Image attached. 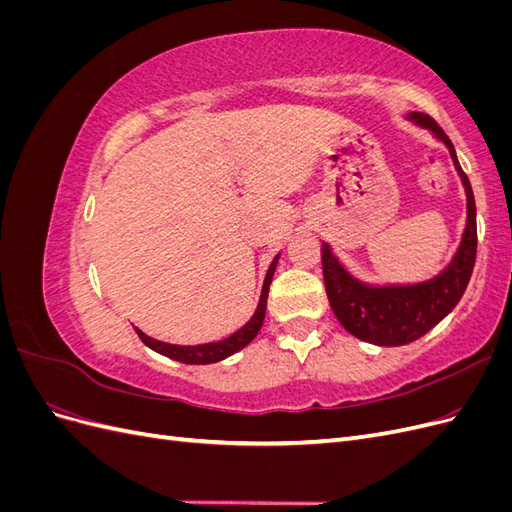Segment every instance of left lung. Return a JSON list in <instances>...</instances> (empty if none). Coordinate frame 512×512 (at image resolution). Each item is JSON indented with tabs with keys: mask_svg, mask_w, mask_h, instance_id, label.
Here are the masks:
<instances>
[{
	"mask_svg": "<svg viewBox=\"0 0 512 512\" xmlns=\"http://www.w3.org/2000/svg\"><path fill=\"white\" fill-rule=\"evenodd\" d=\"M408 121L427 130L451 153L453 166L466 190V228L448 265L421 282L371 284L352 273L322 241V273L333 314L342 327L374 346H404L423 337L453 312L468 288L476 260V205L470 179L461 170L455 147L444 130L425 113H408Z\"/></svg>",
	"mask_w": 512,
	"mask_h": 512,
	"instance_id": "obj_1",
	"label": "left lung"
}]
</instances>
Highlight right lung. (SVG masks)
<instances>
[{
    "label": "right lung",
    "instance_id": "1",
    "mask_svg": "<svg viewBox=\"0 0 512 512\" xmlns=\"http://www.w3.org/2000/svg\"><path fill=\"white\" fill-rule=\"evenodd\" d=\"M282 254H277L271 265L267 269L265 275V282H262V290H260V299L256 305V312L252 314V318L247 320L241 329H237L232 335L220 339V342H207V344H196V346H181V344H166L160 342L156 337H149L147 333H143L138 327H134L136 335L141 337V342L156 350L158 354L168 356V359L179 361V363H188V365H209V363H218L228 359L230 354H235L239 350H243L247 344L252 342V339L258 335L262 322H265V314H267V297H269V286L273 280V273L277 267V260H280Z\"/></svg>",
    "mask_w": 512,
    "mask_h": 512
}]
</instances>
